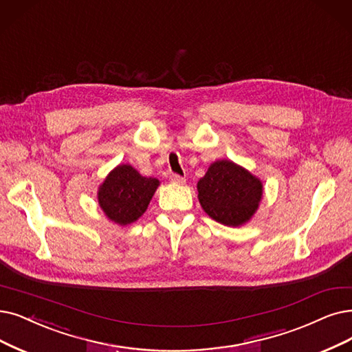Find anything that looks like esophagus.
Returning <instances> with one entry per match:
<instances>
[{"instance_id":"obj_1","label":"esophagus","mask_w":352,"mask_h":352,"mask_svg":"<svg viewBox=\"0 0 352 352\" xmlns=\"http://www.w3.org/2000/svg\"><path fill=\"white\" fill-rule=\"evenodd\" d=\"M170 182H172V184H175V185H185L186 184L185 177H182L179 175H172L170 176Z\"/></svg>"}]
</instances>
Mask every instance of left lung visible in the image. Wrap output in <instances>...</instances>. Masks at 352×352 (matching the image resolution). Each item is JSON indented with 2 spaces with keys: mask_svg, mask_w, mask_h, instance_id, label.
Masks as SVG:
<instances>
[{
  "mask_svg": "<svg viewBox=\"0 0 352 352\" xmlns=\"http://www.w3.org/2000/svg\"><path fill=\"white\" fill-rule=\"evenodd\" d=\"M196 188L202 209L227 227H241L254 217L264 192L260 177L227 159L210 163Z\"/></svg>",
  "mask_w": 352,
  "mask_h": 352,
  "instance_id": "obj_1",
  "label": "left lung"
}]
</instances>
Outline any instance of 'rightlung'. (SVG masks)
<instances>
[{
	"instance_id": "1",
	"label": "right lung",
	"mask_w": 352,
	"mask_h": 352,
	"mask_svg": "<svg viewBox=\"0 0 352 352\" xmlns=\"http://www.w3.org/2000/svg\"><path fill=\"white\" fill-rule=\"evenodd\" d=\"M159 186L156 177L140 175L131 164H118L98 188V205L111 222L125 227L146 212Z\"/></svg>"
}]
</instances>
